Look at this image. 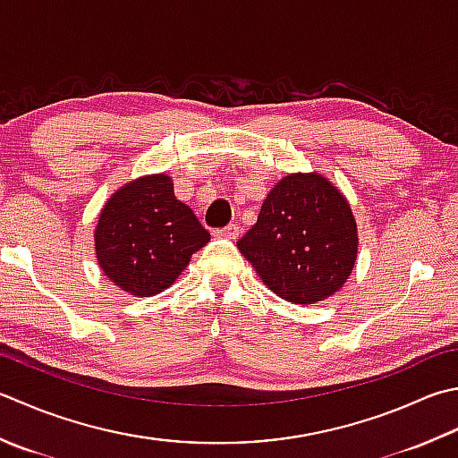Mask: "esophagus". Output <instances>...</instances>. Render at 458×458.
Wrapping results in <instances>:
<instances>
[{"label": "esophagus", "mask_w": 458, "mask_h": 458, "mask_svg": "<svg viewBox=\"0 0 458 458\" xmlns=\"http://www.w3.org/2000/svg\"><path fill=\"white\" fill-rule=\"evenodd\" d=\"M214 234L222 236V238H228V240H236L240 236V226H238V224H228V226L214 230Z\"/></svg>", "instance_id": "esophagus-1"}]
</instances>
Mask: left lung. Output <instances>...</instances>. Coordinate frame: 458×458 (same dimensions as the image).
Returning <instances> with one entry per match:
<instances>
[{"instance_id": "8db88e82", "label": "left lung", "mask_w": 458, "mask_h": 458, "mask_svg": "<svg viewBox=\"0 0 458 458\" xmlns=\"http://www.w3.org/2000/svg\"><path fill=\"white\" fill-rule=\"evenodd\" d=\"M238 250L274 293L308 306L334 295L352 274L355 218L327 178L290 174L267 194Z\"/></svg>"}]
</instances>
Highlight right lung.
Returning <instances> with one entry per match:
<instances>
[{
	"mask_svg": "<svg viewBox=\"0 0 458 458\" xmlns=\"http://www.w3.org/2000/svg\"><path fill=\"white\" fill-rule=\"evenodd\" d=\"M210 232L176 200L166 174L142 176L116 191L98 216L97 259L105 276L132 295H155L173 284Z\"/></svg>",
	"mask_w": 458,
	"mask_h": 458,
	"instance_id": "right-lung-1",
	"label": "right lung"
}]
</instances>
